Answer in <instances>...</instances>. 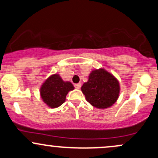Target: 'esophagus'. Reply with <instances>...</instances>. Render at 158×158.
I'll use <instances>...</instances> for the list:
<instances>
[{"instance_id":"1","label":"esophagus","mask_w":158,"mask_h":158,"mask_svg":"<svg viewBox=\"0 0 158 158\" xmlns=\"http://www.w3.org/2000/svg\"><path fill=\"white\" fill-rule=\"evenodd\" d=\"M74 86H75V88H77V89H80V88H81V83H78V84L74 85Z\"/></svg>"}]
</instances>
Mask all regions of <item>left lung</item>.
Masks as SVG:
<instances>
[{"label": "left lung", "instance_id": "obj_1", "mask_svg": "<svg viewBox=\"0 0 158 158\" xmlns=\"http://www.w3.org/2000/svg\"><path fill=\"white\" fill-rule=\"evenodd\" d=\"M81 90L92 106L105 109L117 102L120 86L113 74L101 68L92 70L88 81L83 84Z\"/></svg>", "mask_w": 158, "mask_h": 158}]
</instances>
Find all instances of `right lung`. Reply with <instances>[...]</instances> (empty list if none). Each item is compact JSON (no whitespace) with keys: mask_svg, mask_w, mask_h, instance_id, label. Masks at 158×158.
I'll return each mask as SVG.
<instances>
[{"mask_svg":"<svg viewBox=\"0 0 158 158\" xmlns=\"http://www.w3.org/2000/svg\"><path fill=\"white\" fill-rule=\"evenodd\" d=\"M73 89L71 82L63 81L59 74L55 73L50 76L41 85L40 95L47 106L56 108L65 102L67 94Z\"/></svg>","mask_w":158,"mask_h":158,"instance_id":"1","label":"right lung"}]
</instances>
